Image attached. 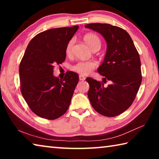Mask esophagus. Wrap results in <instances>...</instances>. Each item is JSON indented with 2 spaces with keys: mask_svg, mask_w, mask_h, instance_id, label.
<instances>
[{
  "mask_svg": "<svg viewBox=\"0 0 159 159\" xmlns=\"http://www.w3.org/2000/svg\"><path fill=\"white\" fill-rule=\"evenodd\" d=\"M79 80H81V81H83V80H85V77L82 76V75H80V76H79Z\"/></svg>",
  "mask_w": 159,
  "mask_h": 159,
  "instance_id": "obj_1",
  "label": "esophagus"
}]
</instances>
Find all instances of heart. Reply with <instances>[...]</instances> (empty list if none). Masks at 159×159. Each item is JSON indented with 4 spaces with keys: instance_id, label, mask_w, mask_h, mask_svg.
Segmentation results:
<instances>
[{
    "instance_id": "obj_1",
    "label": "heart",
    "mask_w": 159,
    "mask_h": 159,
    "mask_svg": "<svg viewBox=\"0 0 159 159\" xmlns=\"http://www.w3.org/2000/svg\"><path fill=\"white\" fill-rule=\"evenodd\" d=\"M84 41H85L89 47L92 49L97 45H100V39L95 34H88L85 35L83 37ZM74 41L73 39L70 40L66 44L65 48V53L66 55L70 57L72 55V51H73ZM98 66V64L96 61L94 60H87V61H79L76 64H73L71 66V69L72 71L79 74L82 76H86V75L90 74L94 69H95Z\"/></svg>"
}]
</instances>
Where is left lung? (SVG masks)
<instances>
[{
	"label": "left lung",
	"mask_w": 159,
	"mask_h": 159,
	"mask_svg": "<svg viewBox=\"0 0 159 159\" xmlns=\"http://www.w3.org/2000/svg\"><path fill=\"white\" fill-rule=\"evenodd\" d=\"M85 27L100 34L106 40L107 49L103 63L98 71L111 84L92 78L86 79L90 85L88 98L99 114L114 117L126 111L133 104L142 82L139 53L130 35L124 29L109 24L93 23Z\"/></svg>",
	"instance_id": "8db88e82"
}]
</instances>
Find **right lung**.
Segmentation results:
<instances>
[{"mask_svg":"<svg viewBox=\"0 0 159 159\" xmlns=\"http://www.w3.org/2000/svg\"><path fill=\"white\" fill-rule=\"evenodd\" d=\"M79 26L41 32L29 42L20 64V90L31 110L48 120L60 118L69 109L79 75L67 71L62 79L53 76L55 65L66 59L65 48Z\"/></svg>","mask_w":159,"mask_h":159,"instance_id":"1","label":"right lung"}]
</instances>
